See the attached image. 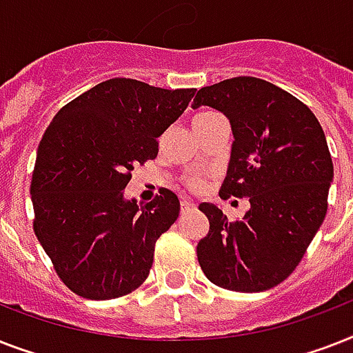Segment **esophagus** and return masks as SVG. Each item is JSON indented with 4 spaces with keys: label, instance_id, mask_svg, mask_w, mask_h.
Segmentation results:
<instances>
[{
    "label": "esophagus",
    "instance_id": "1",
    "mask_svg": "<svg viewBox=\"0 0 353 353\" xmlns=\"http://www.w3.org/2000/svg\"><path fill=\"white\" fill-rule=\"evenodd\" d=\"M180 205H182V211H190V210H194L196 205H194V202H191V200L184 199L182 202H180Z\"/></svg>",
    "mask_w": 353,
    "mask_h": 353
}]
</instances>
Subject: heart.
Wrapping results in <instances>:
<instances>
[{
    "label": "heart",
    "mask_w": 353,
    "mask_h": 353,
    "mask_svg": "<svg viewBox=\"0 0 353 353\" xmlns=\"http://www.w3.org/2000/svg\"><path fill=\"white\" fill-rule=\"evenodd\" d=\"M221 114H216V112H210V111H204V112H199L196 117L193 118V128H202V125H205V123H210L211 120H215V118H219ZM182 184L188 188V190L191 191H200L202 188H204V179L200 176V174L196 173H190V174H184L182 176Z\"/></svg>",
    "instance_id": "obj_1"
}]
</instances>
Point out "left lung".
<instances>
[{
	"label": "left lung",
	"instance_id": "1",
	"mask_svg": "<svg viewBox=\"0 0 353 353\" xmlns=\"http://www.w3.org/2000/svg\"><path fill=\"white\" fill-rule=\"evenodd\" d=\"M193 107L230 118L233 149L221 199H250L242 221L200 204L210 231L196 256L211 283L231 292H264L303 261L328 210L334 163L319 120L308 105L253 76L196 91Z\"/></svg>",
	"mask_w": 353,
	"mask_h": 353
}]
</instances>
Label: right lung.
Instances as JSON below:
<instances>
[{
	"instance_id": "right-lung-1",
	"label": "right lung",
	"mask_w": 353,
	"mask_h": 353,
	"mask_svg": "<svg viewBox=\"0 0 353 353\" xmlns=\"http://www.w3.org/2000/svg\"><path fill=\"white\" fill-rule=\"evenodd\" d=\"M193 94L112 78L61 107L45 129L30 180L32 228L76 295L118 299L148 279L154 244L179 219V196L162 188L138 208L123 190L132 169L157 159L159 137Z\"/></svg>"
}]
</instances>
